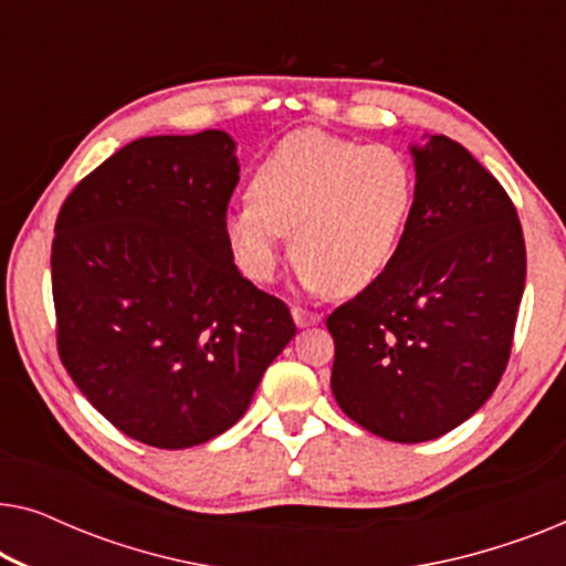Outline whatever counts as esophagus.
<instances>
[{
    "mask_svg": "<svg viewBox=\"0 0 566 566\" xmlns=\"http://www.w3.org/2000/svg\"><path fill=\"white\" fill-rule=\"evenodd\" d=\"M291 316H293V322H296V327H298V329H304V327H314V324H319V322H322V316H319V314L306 312V308H298V306H293V308H291Z\"/></svg>",
    "mask_w": 566,
    "mask_h": 566,
    "instance_id": "1",
    "label": "esophagus"
}]
</instances>
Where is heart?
<instances>
[{"label": "heart", "instance_id": "heart-1", "mask_svg": "<svg viewBox=\"0 0 566 566\" xmlns=\"http://www.w3.org/2000/svg\"><path fill=\"white\" fill-rule=\"evenodd\" d=\"M412 203L415 175L397 149L304 128L260 161L250 198L223 216V234L252 281H273L291 234L308 291L355 296L391 265Z\"/></svg>", "mask_w": 566, "mask_h": 566}]
</instances>
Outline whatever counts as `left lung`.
<instances>
[{"instance_id": "left-lung-1", "label": "left lung", "mask_w": 566, "mask_h": 566, "mask_svg": "<svg viewBox=\"0 0 566 566\" xmlns=\"http://www.w3.org/2000/svg\"><path fill=\"white\" fill-rule=\"evenodd\" d=\"M409 154L399 250L327 319L339 409L394 443L446 436L492 397L525 285L523 229L500 182L446 136L424 134Z\"/></svg>"}]
</instances>
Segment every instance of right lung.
<instances>
[{"label":"right lung","mask_w":566,"mask_h":566,"mask_svg":"<svg viewBox=\"0 0 566 566\" xmlns=\"http://www.w3.org/2000/svg\"><path fill=\"white\" fill-rule=\"evenodd\" d=\"M227 130L138 138L76 185L51 252L59 355L105 420L180 451L229 430L296 335L223 234Z\"/></svg>","instance_id":"right-lung-1"}]
</instances>
